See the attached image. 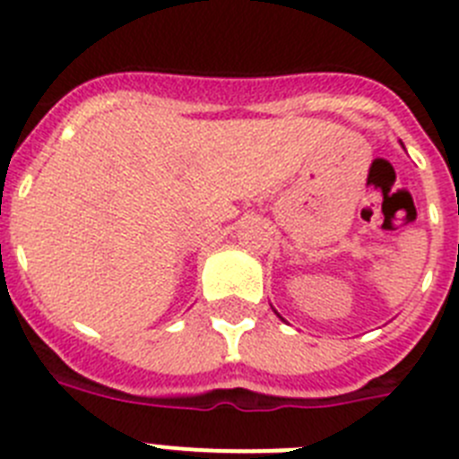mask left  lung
Returning <instances> with one entry per match:
<instances>
[{
	"instance_id": "8db88e82",
	"label": "left lung",
	"mask_w": 459,
	"mask_h": 459,
	"mask_svg": "<svg viewBox=\"0 0 459 459\" xmlns=\"http://www.w3.org/2000/svg\"><path fill=\"white\" fill-rule=\"evenodd\" d=\"M275 315H278V312H275ZM278 317H280V315H278ZM280 319H282V317H280Z\"/></svg>"
}]
</instances>
